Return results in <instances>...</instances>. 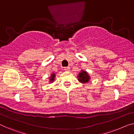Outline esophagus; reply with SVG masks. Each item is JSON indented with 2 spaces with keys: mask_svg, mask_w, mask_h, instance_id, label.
<instances>
[{
  "mask_svg": "<svg viewBox=\"0 0 134 134\" xmlns=\"http://www.w3.org/2000/svg\"><path fill=\"white\" fill-rule=\"evenodd\" d=\"M64 70L65 71H70V67H65L64 68Z\"/></svg>",
  "mask_w": 134,
  "mask_h": 134,
  "instance_id": "esophagus-1",
  "label": "esophagus"
}]
</instances>
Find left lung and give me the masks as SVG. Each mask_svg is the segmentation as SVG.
I'll use <instances>...</instances> for the list:
<instances>
[{
	"instance_id": "left-lung-1",
	"label": "left lung",
	"mask_w": 134,
	"mask_h": 134,
	"mask_svg": "<svg viewBox=\"0 0 134 134\" xmlns=\"http://www.w3.org/2000/svg\"><path fill=\"white\" fill-rule=\"evenodd\" d=\"M77 77L79 82L83 83V84L88 83L91 79V77L89 75L87 71L83 70H81Z\"/></svg>"
}]
</instances>
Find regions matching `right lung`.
<instances>
[{
    "label": "right lung",
    "instance_id": "add662e5",
    "mask_svg": "<svg viewBox=\"0 0 134 134\" xmlns=\"http://www.w3.org/2000/svg\"><path fill=\"white\" fill-rule=\"evenodd\" d=\"M55 76H56V73H51V76L49 77V83H53V82L55 81Z\"/></svg>",
    "mask_w": 134,
    "mask_h": 134
}]
</instances>
